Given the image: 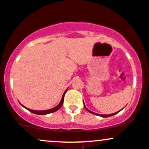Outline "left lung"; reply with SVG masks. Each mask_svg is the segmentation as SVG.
<instances>
[{
  "mask_svg": "<svg viewBox=\"0 0 149 149\" xmlns=\"http://www.w3.org/2000/svg\"><path fill=\"white\" fill-rule=\"evenodd\" d=\"M84 108L86 109V110H87V111H89V112H90L91 113H93V114H95V115H97V116H102V117H109V116H113V115H115L116 114V113H119L120 111H121V110H120V111H117V112H116V113H111V114H99V113H94V112H93V111H91L90 110H89L87 108V107H85V105H84Z\"/></svg>",
  "mask_w": 149,
  "mask_h": 149,
  "instance_id": "1",
  "label": "left lung"
}]
</instances>
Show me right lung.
Masks as SVG:
<instances>
[{"label":"right lung","instance_id":"right-lung-1","mask_svg":"<svg viewBox=\"0 0 149 149\" xmlns=\"http://www.w3.org/2000/svg\"><path fill=\"white\" fill-rule=\"evenodd\" d=\"M68 89H67L66 90H65V92H64L63 95H62V100L60 101V102L59 103V104L57 105V106H56L55 107H54V108L52 109H47V110H41V111H36V110H33V109H28L27 108V107H24L23 104H20L23 106L24 108H25L26 109H28V111H30V112L33 113H36V114H39V115H45V114H48V113H52V112H55V111H57V110L59 109H60V107L62 106V104H63V102H64V97H65V93L67 92V91H68Z\"/></svg>","mask_w":149,"mask_h":149}]
</instances>
